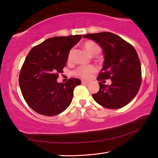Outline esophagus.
<instances>
[{
  "label": "esophagus",
  "mask_w": 158,
  "mask_h": 158,
  "mask_svg": "<svg viewBox=\"0 0 158 158\" xmlns=\"http://www.w3.org/2000/svg\"><path fill=\"white\" fill-rule=\"evenodd\" d=\"M89 83V81H85V80H82L81 81V84H88Z\"/></svg>",
  "instance_id": "34e87169"
}]
</instances>
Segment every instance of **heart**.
<instances>
[{
    "label": "heart",
    "mask_w": 158,
    "mask_h": 158,
    "mask_svg": "<svg viewBox=\"0 0 158 158\" xmlns=\"http://www.w3.org/2000/svg\"><path fill=\"white\" fill-rule=\"evenodd\" d=\"M83 47L84 48L85 51L89 53L92 56L98 55L100 52L101 49L100 46L95 42L93 41H87L83 44ZM74 50L71 49L68 55V60H71L73 57ZM95 69L93 66H82L80 67L75 71V74L80 77L84 79H88L92 75L93 73H94Z\"/></svg>",
    "instance_id": "1"
}]
</instances>
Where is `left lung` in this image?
Here are the masks:
<instances>
[{
	"label": "left lung",
	"mask_w": 158,
	"mask_h": 158,
	"mask_svg": "<svg viewBox=\"0 0 158 158\" xmlns=\"http://www.w3.org/2000/svg\"><path fill=\"white\" fill-rule=\"evenodd\" d=\"M83 37L94 40L102 49L105 60L97 79L111 80V85L99 82L100 90L92 95L93 98L104 107H123L137 94L141 83V63L135 49L110 32L89 33Z\"/></svg>",
	"instance_id": "1"
}]
</instances>
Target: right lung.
I'll use <instances>...</instances> for the list:
<instances>
[{"mask_svg": "<svg viewBox=\"0 0 158 158\" xmlns=\"http://www.w3.org/2000/svg\"><path fill=\"white\" fill-rule=\"evenodd\" d=\"M81 35L53 37L32 48L21 68L19 82L28 106L37 113L52 116L62 113L73 98V90L81 84L79 79L57 81L63 73L69 51L81 40Z\"/></svg>", "mask_w": 158, "mask_h": 158, "instance_id": "add662e5", "label": "right lung"}]
</instances>
